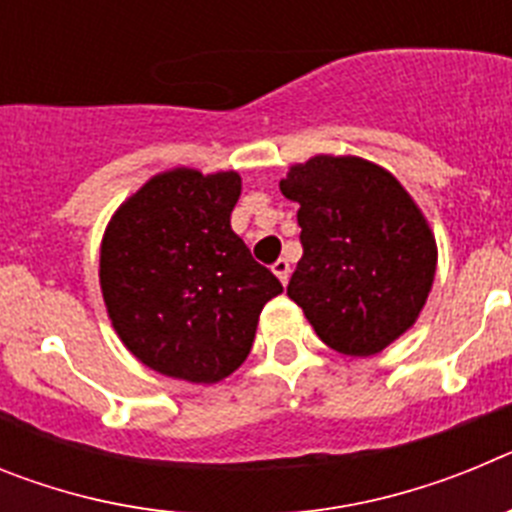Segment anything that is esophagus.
Returning <instances> with one entry per match:
<instances>
[{
	"label": "esophagus",
	"mask_w": 512,
	"mask_h": 512,
	"mask_svg": "<svg viewBox=\"0 0 512 512\" xmlns=\"http://www.w3.org/2000/svg\"><path fill=\"white\" fill-rule=\"evenodd\" d=\"M271 271H274V274H277L279 282H282V284H287V282H289V271H292V269H289V261H287V259H279L277 264L271 266Z\"/></svg>",
	"instance_id": "esophagus-1"
}]
</instances>
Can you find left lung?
I'll use <instances>...</instances> for the list:
<instances>
[{"mask_svg": "<svg viewBox=\"0 0 512 512\" xmlns=\"http://www.w3.org/2000/svg\"><path fill=\"white\" fill-rule=\"evenodd\" d=\"M297 202L302 259L287 295L320 341L374 356L410 330L436 277V238L413 197L359 156H315L279 182Z\"/></svg>", "mask_w": 512, "mask_h": 512, "instance_id": "left-lung-1", "label": "left lung"}]
</instances>
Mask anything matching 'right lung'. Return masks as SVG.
Returning <instances> with one entry per match:
<instances>
[{"label":"right lung","mask_w":512,"mask_h":512,"mask_svg":"<svg viewBox=\"0 0 512 512\" xmlns=\"http://www.w3.org/2000/svg\"><path fill=\"white\" fill-rule=\"evenodd\" d=\"M235 171L171 169L122 202L99 251L112 328L153 372L215 384L251 354L259 315L282 292L230 228Z\"/></svg>","instance_id":"add662e5"}]
</instances>
